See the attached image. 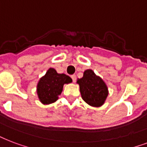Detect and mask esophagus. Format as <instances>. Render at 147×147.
<instances>
[{"instance_id": "1", "label": "esophagus", "mask_w": 147, "mask_h": 147, "mask_svg": "<svg viewBox=\"0 0 147 147\" xmlns=\"http://www.w3.org/2000/svg\"><path fill=\"white\" fill-rule=\"evenodd\" d=\"M71 79H72V81H73V82H75L76 81V76H75V75H72V76H71Z\"/></svg>"}]
</instances>
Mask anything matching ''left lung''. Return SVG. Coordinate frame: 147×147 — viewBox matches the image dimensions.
Instances as JSON below:
<instances>
[{
	"label": "left lung",
	"mask_w": 147,
	"mask_h": 147,
	"mask_svg": "<svg viewBox=\"0 0 147 147\" xmlns=\"http://www.w3.org/2000/svg\"><path fill=\"white\" fill-rule=\"evenodd\" d=\"M82 98L86 103L93 107L102 106L108 96L109 91L105 82L97 76L92 69L84 71L83 77L78 78Z\"/></svg>",
	"instance_id": "8db88e82"
}]
</instances>
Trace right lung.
Masks as SVG:
<instances>
[{"instance_id":"right-lung-1","label":"right lung","mask_w":147,"mask_h":147,"mask_svg":"<svg viewBox=\"0 0 147 147\" xmlns=\"http://www.w3.org/2000/svg\"><path fill=\"white\" fill-rule=\"evenodd\" d=\"M71 82L69 76L59 74L55 69L50 68L37 85V94L40 102L44 105L55 102L61 95L64 85Z\"/></svg>"}]
</instances>
